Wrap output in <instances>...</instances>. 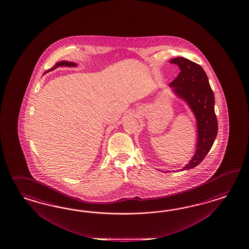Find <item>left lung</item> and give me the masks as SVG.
Here are the masks:
<instances>
[{
	"label": "left lung",
	"mask_w": 249,
	"mask_h": 249,
	"mask_svg": "<svg viewBox=\"0 0 249 249\" xmlns=\"http://www.w3.org/2000/svg\"><path fill=\"white\" fill-rule=\"evenodd\" d=\"M170 63L178 65L181 69L170 87L191 108L197 126L196 153L188 164L181 169L184 171L200 164L211 150L217 135L218 123L214 112V95L202 67L184 57H175Z\"/></svg>",
	"instance_id": "obj_1"
}]
</instances>
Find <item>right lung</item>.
I'll return each instance as SVG.
<instances>
[{
  "mask_svg": "<svg viewBox=\"0 0 249 249\" xmlns=\"http://www.w3.org/2000/svg\"><path fill=\"white\" fill-rule=\"evenodd\" d=\"M77 65L74 63V62H68V61H60V62H58V63H56L54 66H53V68H50L48 71H46L45 73H47V72H49V71H51V70H53V69H55L56 68H58V67H76Z\"/></svg>",
  "mask_w": 249,
  "mask_h": 249,
  "instance_id": "right-lung-1",
  "label": "right lung"
}]
</instances>
